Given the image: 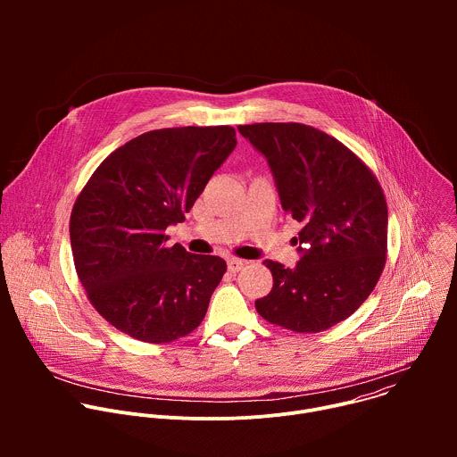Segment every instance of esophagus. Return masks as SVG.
I'll return each mask as SVG.
<instances>
[{"mask_svg":"<svg viewBox=\"0 0 457 457\" xmlns=\"http://www.w3.org/2000/svg\"><path fill=\"white\" fill-rule=\"evenodd\" d=\"M244 266H245L244 260H240V258H228V270L231 273H238Z\"/></svg>","mask_w":457,"mask_h":457,"instance_id":"obj_1","label":"esophagus"}]
</instances>
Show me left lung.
Segmentation results:
<instances>
[{
  "instance_id": "obj_1",
  "label": "left lung",
  "mask_w": 457,
  "mask_h": 457,
  "mask_svg": "<svg viewBox=\"0 0 457 457\" xmlns=\"http://www.w3.org/2000/svg\"><path fill=\"white\" fill-rule=\"evenodd\" d=\"M238 132L268 159L284 212L302 224L293 238L302 253L296 268L266 260L273 289L254 307L284 329L321 333L349 318L381 277L383 189L356 154L312 126L254 122Z\"/></svg>"
}]
</instances>
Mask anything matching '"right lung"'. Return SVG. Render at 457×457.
<instances>
[{
  "mask_svg": "<svg viewBox=\"0 0 457 457\" xmlns=\"http://www.w3.org/2000/svg\"><path fill=\"white\" fill-rule=\"evenodd\" d=\"M237 146L231 126L152 129L112 152L72 208L71 244L90 303L146 344L187 337L226 273L213 254L168 245L215 170Z\"/></svg>",
  "mask_w": 457,
  "mask_h": 457,
  "instance_id": "add662e5",
  "label": "right lung"
}]
</instances>
